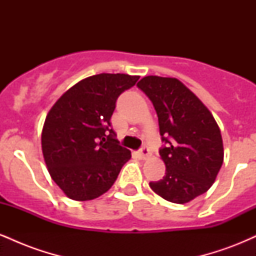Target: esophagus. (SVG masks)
I'll list each match as a JSON object with an SVG mask.
<instances>
[{"mask_svg": "<svg viewBox=\"0 0 256 256\" xmlns=\"http://www.w3.org/2000/svg\"><path fill=\"white\" fill-rule=\"evenodd\" d=\"M138 154H140V158H142V160H146V158H148L149 156H150V152H149V149L146 148V146H143Z\"/></svg>", "mask_w": 256, "mask_h": 256, "instance_id": "34e87169", "label": "esophagus"}]
</instances>
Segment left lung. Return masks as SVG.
I'll use <instances>...</instances> for the list:
<instances>
[{"instance_id":"obj_1","label":"left lung","mask_w":256,"mask_h":256,"mask_svg":"<svg viewBox=\"0 0 256 256\" xmlns=\"http://www.w3.org/2000/svg\"><path fill=\"white\" fill-rule=\"evenodd\" d=\"M152 102L166 174L152 190L173 204H188L207 192L224 161L220 128L210 110L177 78L146 76L137 83Z\"/></svg>"}]
</instances>
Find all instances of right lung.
<instances>
[{
	"mask_svg": "<svg viewBox=\"0 0 256 256\" xmlns=\"http://www.w3.org/2000/svg\"><path fill=\"white\" fill-rule=\"evenodd\" d=\"M140 79L101 73L82 79L55 102L42 130V152L52 180L67 198L89 201L110 189L131 152L110 128L116 98Z\"/></svg>",
	"mask_w": 256,
	"mask_h": 256,
	"instance_id": "obj_1",
	"label": "right lung"
}]
</instances>
